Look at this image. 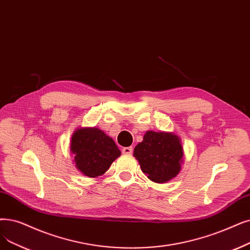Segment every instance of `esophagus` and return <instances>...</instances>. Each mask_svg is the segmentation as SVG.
Wrapping results in <instances>:
<instances>
[{"label": "esophagus", "mask_w": 250, "mask_h": 250, "mask_svg": "<svg viewBox=\"0 0 250 250\" xmlns=\"http://www.w3.org/2000/svg\"><path fill=\"white\" fill-rule=\"evenodd\" d=\"M133 152V147H125L123 148V153L124 154H131Z\"/></svg>", "instance_id": "obj_1"}]
</instances>
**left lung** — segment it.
I'll return each mask as SVG.
<instances>
[{"label":"left lung","instance_id":"obj_1","mask_svg":"<svg viewBox=\"0 0 250 250\" xmlns=\"http://www.w3.org/2000/svg\"><path fill=\"white\" fill-rule=\"evenodd\" d=\"M184 150L180 137L170 132L147 131L134 149V157L147 178L167 183L176 178L183 164Z\"/></svg>","mask_w":250,"mask_h":250}]
</instances>
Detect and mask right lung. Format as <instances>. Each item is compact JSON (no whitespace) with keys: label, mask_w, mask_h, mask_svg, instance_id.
<instances>
[{"label":"right lung","mask_w":250,"mask_h":250,"mask_svg":"<svg viewBox=\"0 0 250 250\" xmlns=\"http://www.w3.org/2000/svg\"><path fill=\"white\" fill-rule=\"evenodd\" d=\"M72 162L89 178L102 176L122 152L114 141L98 127H80L71 136Z\"/></svg>","instance_id":"1"}]
</instances>
